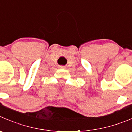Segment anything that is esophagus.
<instances>
[{
  "label": "esophagus",
  "instance_id": "34e87169",
  "mask_svg": "<svg viewBox=\"0 0 132 132\" xmlns=\"http://www.w3.org/2000/svg\"><path fill=\"white\" fill-rule=\"evenodd\" d=\"M60 68H64V66H60Z\"/></svg>",
  "mask_w": 132,
  "mask_h": 132
}]
</instances>
